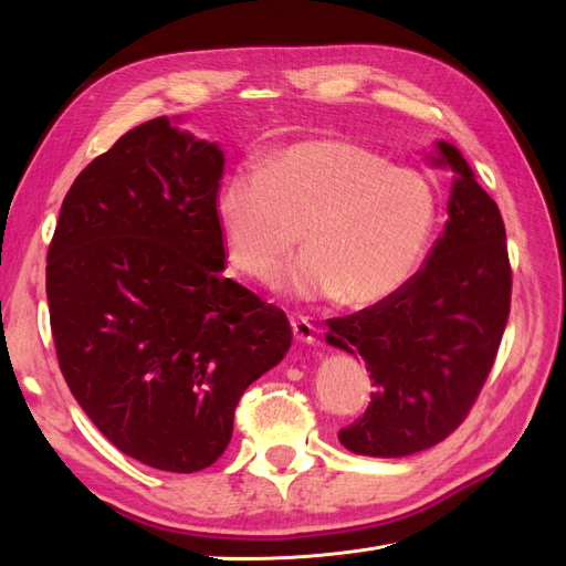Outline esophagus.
Returning <instances> with one entry per match:
<instances>
[{"label":"esophagus","instance_id":"obj_1","mask_svg":"<svg viewBox=\"0 0 566 566\" xmlns=\"http://www.w3.org/2000/svg\"><path fill=\"white\" fill-rule=\"evenodd\" d=\"M290 325H293V335L297 342H304V345H312L316 339V328L314 323L306 316H293L290 318Z\"/></svg>","mask_w":566,"mask_h":566}]
</instances>
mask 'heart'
I'll return each instance as SVG.
<instances>
[{"label":"heart","mask_w":566,"mask_h":566,"mask_svg":"<svg viewBox=\"0 0 566 566\" xmlns=\"http://www.w3.org/2000/svg\"><path fill=\"white\" fill-rule=\"evenodd\" d=\"M214 214L229 262L266 281L302 241L279 285L304 300L378 304L413 279L439 219L434 184L364 144L325 139L273 150L219 186Z\"/></svg>","instance_id":"1"}]
</instances>
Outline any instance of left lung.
<instances>
[{"label": "left lung", "mask_w": 566, "mask_h": 566, "mask_svg": "<svg viewBox=\"0 0 566 566\" xmlns=\"http://www.w3.org/2000/svg\"><path fill=\"white\" fill-rule=\"evenodd\" d=\"M439 150L458 179L424 266L391 297L328 318V345L361 356L375 385L366 413L337 434L352 453L401 458L447 439L501 347L512 293L503 217L460 150Z\"/></svg>", "instance_id": "8db88e82"}]
</instances>
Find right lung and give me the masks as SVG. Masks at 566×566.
I'll use <instances>...</instances> for the list:
<instances>
[{"mask_svg": "<svg viewBox=\"0 0 566 566\" xmlns=\"http://www.w3.org/2000/svg\"><path fill=\"white\" fill-rule=\"evenodd\" d=\"M224 153L156 117L82 169L46 252L59 366L113 447L165 472L224 453L243 391L293 342L279 306L221 276Z\"/></svg>", "mask_w": 566, "mask_h": 566, "instance_id": "1", "label": "right lung"}]
</instances>
